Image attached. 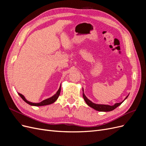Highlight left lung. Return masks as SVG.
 <instances>
[{
    "instance_id": "obj_1",
    "label": "left lung",
    "mask_w": 146,
    "mask_h": 146,
    "mask_svg": "<svg viewBox=\"0 0 146 146\" xmlns=\"http://www.w3.org/2000/svg\"><path fill=\"white\" fill-rule=\"evenodd\" d=\"M83 99L84 100H85V102L86 103V104L89 106V107H91L92 108H93L96 110H97V111H112V110H114L116 108H117V107H119V105H120L123 101H124L127 98L128 96H129V95H128L126 98H125V99L123 100L122 102H120V103H116L114 104V105L113 106H110V105H101V104H94L93 102H92L88 99L86 96L85 95V94L83 93Z\"/></svg>"
}]
</instances>
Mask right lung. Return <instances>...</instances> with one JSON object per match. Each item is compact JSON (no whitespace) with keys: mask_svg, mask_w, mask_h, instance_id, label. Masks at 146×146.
<instances>
[{"mask_svg":"<svg viewBox=\"0 0 146 146\" xmlns=\"http://www.w3.org/2000/svg\"><path fill=\"white\" fill-rule=\"evenodd\" d=\"M60 91H61V85H60V88L59 90H58V91L56 92V93L53 96H52L51 98H48V99H47L46 100H42V102H41L39 103H32V102H30L28 101L27 100H26V99L25 98V97L23 95L21 94L20 93H19L18 92V94L20 96L21 98L23 99V100L24 101H25L26 103H27L28 104H29L30 105H32V106H37V107H39V106H44V105H50L51 104H53L57 100V99L58 98V97L60 94Z\"/></svg>","mask_w":146,"mask_h":146,"instance_id":"1","label":"right lung"}]
</instances>
